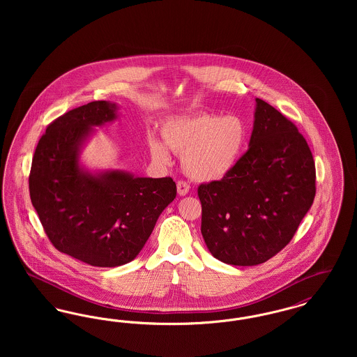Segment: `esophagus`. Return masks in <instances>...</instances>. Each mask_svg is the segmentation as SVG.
Returning a JSON list of instances; mask_svg holds the SVG:
<instances>
[{
  "mask_svg": "<svg viewBox=\"0 0 357 357\" xmlns=\"http://www.w3.org/2000/svg\"><path fill=\"white\" fill-rule=\"evenodd\" d=\"M176 190H178V194H179L181 197H183V195L188 194L190 186L187 185L186 182H183V181H179V182L176 183Z\"/></svg>",
  "mask_w": 357,
  "mask_h": 357,
  "instance_id": "1",
  "label": "esophagus"
}]
</instances>
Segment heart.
Here are the masks:
<instances>
[{"mask_svg": "<svg viewBox=\"0 0 357 357\" xmlns=\"http://www.w3.org/2000/svg\"><path fill=\"white\" fill-rule=\"evenodd\" d=\"M162 140L151 137L153 162L170 165L167 149L182 156V167L194 181L217 182L236 167L246 140L245 123L238 116L198 114L166 121Z\"/></svg>", "mask_w": 357, "mask_h": 357, "instance_id": "obj_1", "label": "heart"}]
</instances>
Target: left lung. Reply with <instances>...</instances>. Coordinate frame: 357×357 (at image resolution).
Returning <instances> with one entry per match:
<instances>
[{"label": "left lung", "mask_w": 357, "mask_h": 357, "mask_svg": "<svg viewBox=\"0 0 357 357\" xmlns=\"http://www.w3.org/2000/svg\"><path fill=\"white\" fill-rule=\"evenodd\" d=\"M314 195V160L304 136L255 99L249 150L223 179L198 187L206 246L229 265L266 262L290 242Z\"/></svg>", "instance_id": "1"}]
</instances>
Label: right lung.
I'll list each match as a JSON object with an SVG mask.
<instances>
[{"label": "right lung", "instance_id": "1", "mask_svg": "<svg viewBox=\"0 0 357 357\" xmlns=\"http://www.w3.org/2000/svg\"><path fill=\"white\" fill-rule=\"evenodd\" d=\"M116 102H92L48 126L34 151L29 192L53 246L91 266L131 262L176 197L167 178L121 170L89 171L80 163L93 127L118 118Z\"/></svg>", "mask_w": 357, "mask_h": 357}]
</instances>
